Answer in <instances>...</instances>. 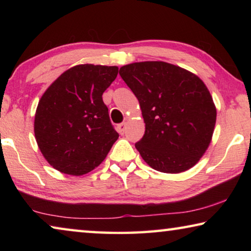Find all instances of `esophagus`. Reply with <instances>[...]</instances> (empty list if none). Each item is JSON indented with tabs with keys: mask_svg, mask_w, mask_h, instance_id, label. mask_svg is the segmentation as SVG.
I'll use <instances>...</instances> for the list:
<instances>
[{
	"mask_svg": "<svg viewBox=\"0 0 251 251\" xmlns=\"http://www.w3.org/2000/svg\"><path fill=\"white\" fill-rule=\"evenodd\" d=\"M125 129H126V124H125V123H122V124H120V125L117 126V130H118V133H120L121 135L124 134Z\"/></svg>",
	"mask_w": 251,
	"mask_h": 251,
	"instance_id": "esophagus-1",
	"label": "esophagus"
}]
</instances>
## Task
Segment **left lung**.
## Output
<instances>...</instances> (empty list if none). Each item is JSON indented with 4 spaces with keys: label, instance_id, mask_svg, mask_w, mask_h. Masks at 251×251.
<instances>
[{
    "label": "left lung",
    "instance_id": "1",
    "mask_svg": "<svg viewBox=\"0 0 251 251\" xmlns=\"http://www.w3.org/2000/svg\"><path fill=\"white\" fill-rule=\"evenodd\" d=\"M120 75L137 97L145 122V134L135 144L142 158L167 174L195 166L209 146L217 116L205 83L160 61L124 65Z\"/></svg>",
    "mask_w": 251,
    "mask_h": 251
}]
</instances>
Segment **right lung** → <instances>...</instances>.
<instances>
[{
    "mask_svg": "<svg viewBox=\"0 0 251 251\" xmlns=\"http://www.w3.org/2000/svg\"><path fill=\"white\" fill-rule=\"evenodd\" d=\"M117 74V66L76 65L42 95L34 134L44 158L56 171L73 176L90 173L117 141L101 97Z\"/></svg>",
    "mask_w": 251,
    "mask_h": 251,
    "instance_id": "add662e5",
    "label": "right lung"
}]
</instances>
